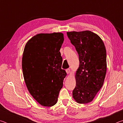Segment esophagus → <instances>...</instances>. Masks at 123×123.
Returning <instances> with one entry per match:
<instances>
[{
  "label": "esophagus",
  "instance_id": "34e87169",
  "mask_svg": "<svg viewBox=\"0 0 123 123\" xmlns=\"http://www.w3.org/2000/svg\"><path fill=\"white\" fill-rule=\"evenodd\" d=\"M66 73H67V74H69V73H70V69H69V68H68V69H67L66 70Z\"/></svg>",
  "mask_w": 123,
  "mask_h": 123
}]
</instances>
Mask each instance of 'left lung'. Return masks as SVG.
I'll return each mask as SVG.
<instances>
[{
	"label": "left lung",
	"mask_w": 123,
	"mask_h": 123,
	"mask_svg": "<svg viewBox=\"0 0 123 123\" xmlns=\"http://www.w3.org/2000/svg\"><path fill=\"white\" fill-rule=\"evenodd\" d=\"M67 35L75 47L80 62L73 97L79 104L90 103L103 86L106 73L105 45L100 37L91 31L67 32Z\"/></svg>",
	"instance_id": "obj_1"
}]
</instances>
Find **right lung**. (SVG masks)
<instances>
[{"mask_svg":"<svg viewBox=\"0 0 123 123\" xmlns=\"http://www.w3.org/2000/svg\"><path fill=\"white\" fill-rule=\"evenodd\" d=\"M63 41L61 32L39 34L24 48L22 65L25 82L30 94L43 106L56 104L67 75L61 69L60 52Z\"/></svg>","mask_w":123,"mask_h":123,"instance_id":"obj_1","label":"right lung"}]
</instances>
